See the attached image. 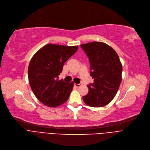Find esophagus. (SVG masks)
I'll list each match as a JSON object with an SVG mask.
<instances>
[{"instance_id":"obj_1","label":"esophagus","mask_w":150,"mask_h":150,"mask_svg":"<svg viewBox=\"0 0 150 150\" xmlns=\"http://www.w3.org/2000/svg\"><path fill=\"white\" fill-rule=\"evenodd\" d=\"M81 83H80V84H74V86H75V87H76V88H80V86H81Z\"/></svg>"}]
</instances>
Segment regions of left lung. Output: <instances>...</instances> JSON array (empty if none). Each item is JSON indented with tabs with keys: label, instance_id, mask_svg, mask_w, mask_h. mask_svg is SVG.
<instances>
[{
	"label": "left lung",
	"instance_id": "8db88e82",
	"mask_svg": "<svg viewBox=\"0 0 150 150\" xmlns=\"http://www.w3.org/2000/svg\"><path fill=\"white\" fill-rule=\"evenodd\" d=\"M89 58L93 83L83 96L84 103L92 107H103L115 96L122 81V65L116 52L108 44L92 42L80 45Z\"/></svg>",
	"mask_w": 150,
	"mask_h": 150
}]
</instances>
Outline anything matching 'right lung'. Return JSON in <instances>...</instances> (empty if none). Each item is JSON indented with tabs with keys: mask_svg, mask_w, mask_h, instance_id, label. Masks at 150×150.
<instances>
[{
	"mask_svg": "<svg viewBox=\"0 0 150 150\" xmlns=\"http://www.w3.org/2000/svg\"><path fill=\"white\" fill-rule=\"evenodd\" d=\"M78 46L49 44L39 49L31 58L28 69L30 87L44 105L57 107L69 98L74 83L59 80L64 64L78 50Z\"/></svg>",
	"mask_w": 150,
	"mask_h": 150,
	"instance_id": "1",
	"label": "right lung"
}]
</instances>
